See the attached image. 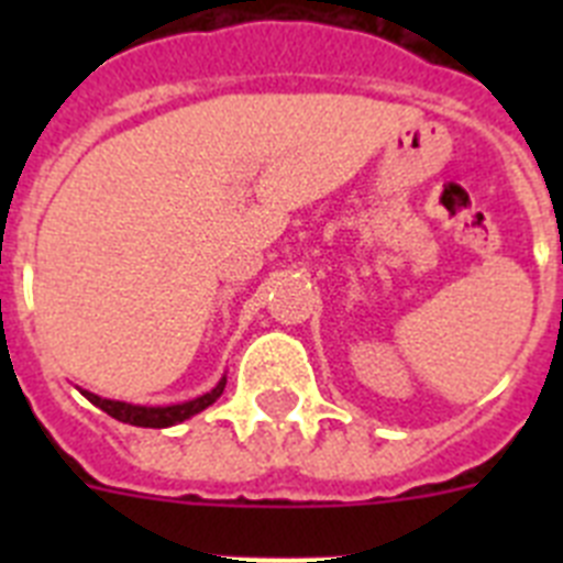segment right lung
Segmentation results:
<instances>
[{
  "label": "right lung",
  "mask_w": 563,
  "mask_h": 563,
  "mask_svg": "<svg viewBox=\"0 0 563 563\" xmlns=\"http://www.w3.org/2000/svg\"><path fill=\"white\" fill-rule=\"evenodd\" d=\"M222 391H225V377L211 391H206V395L194 397L188 402H177V406H132V402L123 400H107V397H98L92 391H81V395L92 406H98L109 417H114V420L129 422V426H141V429H168V426H177V422L188 420V417L200 415L211 402L220 400Z\"/></svg>",
  "instance_id": "1"
}]
</instances>
